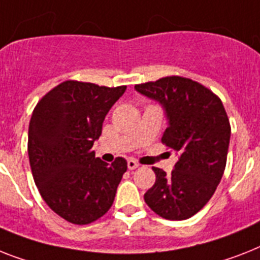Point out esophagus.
<instances>
[{
  "label": "esophagus",
  "instance_id": "1",
  "mask_svg": "<svg viewBox=\"0 0 260 260\" xmlns=\"http://www.w3.org/2000/svg\"><path fill=\"white\" fill-rule=\"evenodd\" d=\"M138 166H139V164L137 162V160H134V159H128L127 160L128 170H134V169H137Z\"/></svg>",
  "mask_w": 260,
  "mask_h": 260
}]
</instances>
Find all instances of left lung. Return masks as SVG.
Instances as JSON below:
<instances>
[{
	"instance_id": "8db88e82",
	"label": "left lung",
	"mask_w": 260,
	"mask_h": 260,
	"mask_svg": "<svg viewBox=\"0 0 260 260\" xmlns=\"http://www.w3.org/2000/svg\"><path fill=\"white\" fill-rule=\"evenodd\" d=\"M135 90L165 107L169 126L162 143L178 153L170 174L153 167L156 179L146 191V205L165 219H188L211 199L224 173L231 135L224 106L211 90L179 76Z\"/></svg>"
}]
</instances>
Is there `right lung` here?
Wrapping results in <instances>:
<instances>
[{"label":"right lung","instance_id":"1","mask_svg":"<svg viewBox=\"0 0 260 260\" xmlns=\"http://www.w3.org/2000/svg\"><path fill=\"white\" fill-rule=\"evenodd\" d=\"M126 86L65 81L45 94L29 123L27 154L34 182L46 205L73 224H89L114 202L125 158L111 165L91 147Z\"/></svg>","mask_w":260,"mask_h":260}]
</instances>
